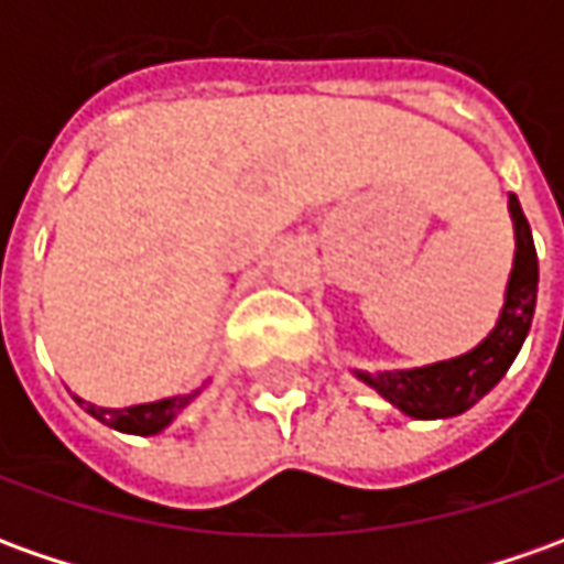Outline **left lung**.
Wrapping results in <instances>:
<instances>
[{"instance_id": "8db88e82", "label": "left lung", "mask_w": 564, "mask_h": 564, "mask_svg": "<svg viewBox=\"0 0 564 564\" xmlns=\"http://www.w3.org/2000/svg\"><path fill=\"white\" fill-rule=\"evenodd\" d=\"M509 216L516 231V256L494 330L478 346L447 361L379 373L355 370V377L413 420H447L469 411L475 401H481L507 377L509 364L516 361L524 336L531 330V317L538 305V250L516 194H509Z\"/></svg>"}]
</instances>
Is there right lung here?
<instances>
[{"label": "right lung", "instance_id": "add662e5", "mask_svg": "<svg viewBox=\"0 0 564 564\" xmlns=\"http://www.w3.org/2000/svg\"><path fill=\"white\" fill-rule=\"evenodd\" d=\"M200 394V389L187 394H172V398H160V401H148V404H132V408H98L91 401H83L79 394H73L83 411L91 413L98 423L117 429V432H126V435H156L163 429L170 426L172 420L178 413L185 411L187 404Z\"/></svg>", "mask_w": 564, "mask_h": 564}]
</instances>
